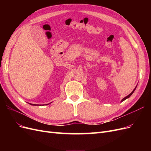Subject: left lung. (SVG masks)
I'll return each mask as SVG.
<instances>
[{"mask_svg": "<svg viewBox=\"0 0 151 151\" xmlns=\"http://www.w3.org/2000/svg\"><path fill=\"white\" fill-rule=\"evenodd\" d=\"M136 88H137V86L135 87V89L133 90V91H132V92L130 93V94H129V95H128V96H127L126 97H125V98H123L122 100H121V102H122V101H125V99H127V98H130V96H131V95L132 94H133L134 93V91H135V89H136Z\"/></svg>", "mask_w": 151, "mask_h": 151, "instance_id": "left-lung-1", "label": "left lung"}]
</instances>
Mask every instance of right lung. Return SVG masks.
Segmentation results:
<instances>
[{
  "mask_svg": "<svg viewBox=\"0 0 151 151\" xmlns=\"http://www.w3.org/2000/svg\"><path fill=\"white\" fill-rule=\"evenodd\" d=\"M29 104H31V105H33V106H36V105H38V104H31V103H29Z\"/></svg>",
  "mask_w": 151,
  "mask_h": 151,
  "instance_id": "obj_1",
  "label": "right lung"
}]
</instances>
